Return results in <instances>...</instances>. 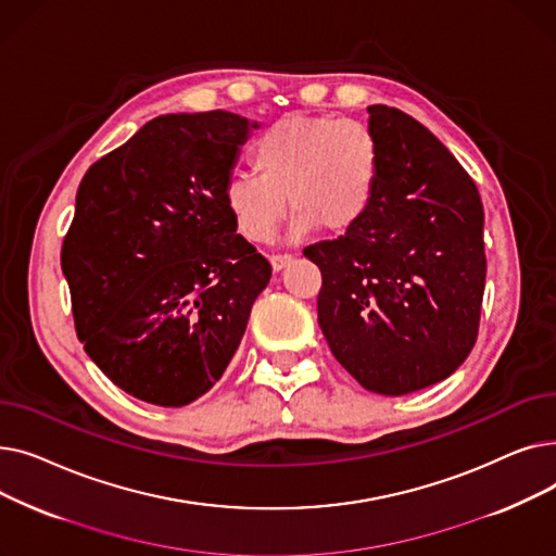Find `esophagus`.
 <instances>
[{
  "mask_svg": "<svg viewBox=\"0 0 556 556\" xmlns=\"http://www.w3.org/2000/svg\"><path fill=\"white\" fill-rule=\"evenodd\" d=\"M290 261H293V256H290V254H273L270 256V266H273L275 273H279V270H283L288 266Z\"/></svg>",
  "mask_w": 556,
  "mask_h": 556,
  "instance_id": "obj_1",
  "label": "esophagus"
}]
</instances>
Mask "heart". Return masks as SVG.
Masks as SVG:
<instances>
[{
    "instance_id": "1",
    "label": "heart",
    "mask_w": 556,
    "mask_h": 556,
    "mask_svg": "<svg viewBox=\"0 0 556 556\" xmlns=\"http://www.w3.org/2000/svg\"><path fill=\"white\" fill-rule=\"evenodd\" d=\"M252 164L256 173L237 175L225 191L233 225L252 243L275 237L288 204L295 237L315 227L354 229L371 212L383 180L376 132L356 119L319 114H290L263 130Z\"/></svg>"
}]
</instances>
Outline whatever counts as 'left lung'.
I'll return each mask as SVG.
<instances>
[{"label":"left lung","instance_id":"1","mask_svg":"<svg viewBox=\"0 0 556 556\" xmlns=\"http://www.w3.org/2000/svg\"><path fill=\"white\" fill-rule=\"evenodd\" d=\"M383 180L367 218L308 245L323 273L317 323L331 354L376 394L448 378L478 338L486 279L476 182L410 114L369 105Z\"/></svg>","mask_w":556,"mask_h":556}]
</instances>
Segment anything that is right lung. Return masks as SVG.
Listing matches in <instances>:
<instances>
[{
	"label": "right lung",
	"instance_id": "right-lung-1",
	"mask_svg": "<svg viewBox=\"0 0 556 556\" xmlns=\"http://www.w3.org/2000/svg\"><path fill=\"white\" fill-rule=\"evenodd\" d=\"M258 122L162 114L90 166L63 243L78 340L135 399L182 407L237 354L273 268L225 202Z\"/></svg>",
	"mask_w": 556,
	"mask_h": 556
}]
</instances>
